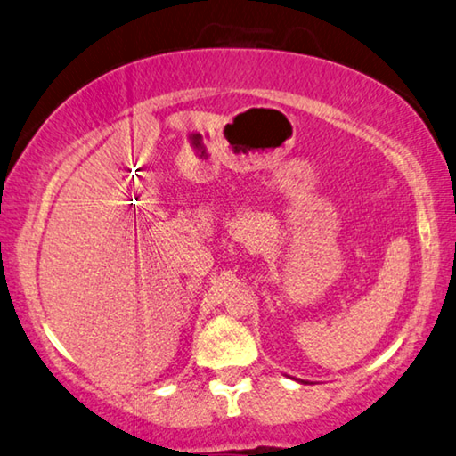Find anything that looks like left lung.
I'll list each match as a JSON object with an SVG mask.
<instances>
[{"label":"left lung","mask_w":456,"mask_h":456,"mask_svg":"<svg viewBox=\"0 0 456 456\" xmlns=\"http://www.w3.org/2000/svg\"><path fill=\"white\" fill-rule=\"evenodd\" d=\"M301 383H305V381H301Z\"/></svg>","instance_id":"8db88e82"}]
</instances>
